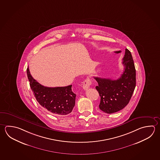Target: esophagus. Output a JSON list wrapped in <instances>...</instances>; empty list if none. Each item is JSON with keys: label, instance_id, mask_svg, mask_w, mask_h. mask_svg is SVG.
<instances>
[{"label": "esophagus", "instance_id": "1", "mask_svg": "<svg viewBox=\"0 0 160 160\" xmlns=\"http://www.w3.org/2000/svg\"><path fill=\"white\" fill-rule=\"evenodd\" d=\"M91 84V81L90 79L88 77H87V78L83 82V88L84 90H87V89L90 87Z\"/></svg>", "mask_w": 160, "mask_h": 160}]
</instances>
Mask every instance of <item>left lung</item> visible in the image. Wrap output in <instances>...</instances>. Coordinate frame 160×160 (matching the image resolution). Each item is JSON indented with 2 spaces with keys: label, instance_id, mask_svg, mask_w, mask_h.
Returning <instances> with one entry per match:
<instances>
[{
  "label": "left lung",
  "instance_id": "8db88e82",
  "mask_svg": "<svg viewBox=\"0 0 160 160\" xmlns=\"http://www.w3.org/2000/svg\"><path fill=\"white\" fill-rule=\"evenodd\" d=\"M122 64L124 71L117 80L94 77L100 96L99 108L108 114L122 110L128 104L136 86V70L130 51L125 49Z\"/></svg>",
  "mask_w": 160,
  "mask_h": 160
}]
</instances>
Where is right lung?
<instances>
[{
  "label": "right lung",
  "mask_w": 160,
  "mask_h": 160,
  "mask_svg": "<svg viewBox=\"0 0 160 160\" xmlns=\"http://www.w3.org/2000/svg\"><path fill=\"white\" fill-rule=\"evenodd\" d=\"M27 75L33 94L42 107L56 116L67 115L72 112L76 97L72 90V85L45 87L32 78L29 68L27 69Z\"/></svg>",
  "instance_id": "add662e5"
}]
</instances>
